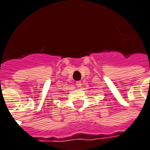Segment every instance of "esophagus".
I'll use <instances>...</instances> for the list:
<instances>
[{
    "label": "esophagus",
    "mask_w": 150,
    "mask_h": 150,
    "mask_svg": "<svg viewBox=\"0 0 150 150\" xmlns=\"http://www.w3.org/2000/svg\"><path fill=\"white\" fill-rule=\"evenodd\" d=\"M76 86H77V88H81V81H77V82H76Z\"/></svg>",
    "instance_id": "34e87169"
}]
</instances>
